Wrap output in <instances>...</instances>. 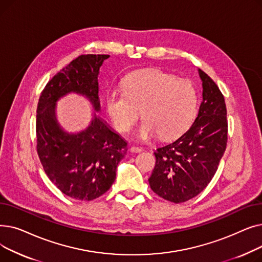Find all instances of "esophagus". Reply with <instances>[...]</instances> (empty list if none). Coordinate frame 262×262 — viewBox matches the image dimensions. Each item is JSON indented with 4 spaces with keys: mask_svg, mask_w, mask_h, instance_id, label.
Here are the masks:
<instances>
[{
    "mask_svg": "<svg viewBox=\"0 0 262 262\" xmlns=\"http://www.w3.org/2000/svg\"><path fill=\"white\" fill-rule=\"evenodd\" d=\"M130 152H133V153H139V152H142L143 150V148L142 147H139V146H135V145H133V146H130Z\"/></svg>",
    "mask_w": 262,
    "mask_h": 262,
    "instance_id": "1",
    "label": "esophagus"
}]
</instances>
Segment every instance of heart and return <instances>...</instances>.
<instances>
[{
  "label": "heart",
  "mask_w": 262,
  "mask_h": 262,
  "mask_svg": "<svg viewBox=\"0 0 262 262\" xmlns=\"http://www.w3.org/2000/svg\"><path fill=\"white\" fill-rule=\"evenodd\" d=\"M106 109L120 133L128 132L141 112L144 120L139 128L140 138L160 135L162 139H171L193 122L198 92L188 80L159 70H145L124 80V91H110Z\"/></svg>",
  "instance_id": "b5f03b06"
}]
</instances>
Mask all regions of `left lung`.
Segmentation results:
<instances>
[{
    "label": "left lung",
    "mask_w": 262,
    "mask_h": 262,
    "mask_svg": "<svg viewBox=\"0 0 262 262\" xmlns=\"http://www.w3.org/2000/svg\"><path fill=\"white\" fill-rule=\"evenodd\" d=\"M203 102L191 127L174 142L156 149L148 183L157 195L175 204L195 198L214 176L227 143L224 96L215 82L199 70Z\"/></svg>",
    "instance_id": "8db88e82"
}]
</instances>
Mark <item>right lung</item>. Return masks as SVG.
I'll use <instances>...</instances> for the list:
<instances>
[{
  "instance_id": "1",
  "label": "right lung",
  "mask_w": 262,
  "mask_h": 262,
  "mask_svg": "<svg viewBox=\"0 0 262 262\" xmlns=\"http://www.w3.org/2000/svg\"><path fill=\"white\" fill-rule=\"evenodd\" d=\"M108 57L80 55L48 82L37 106V153L41 164L63 194L78 201L98 199L110 189L127 143L95 115L84 132H63L55 117V104L67 93L76 92L87 96L99 112V71Z\"/></svg>"
}]
</instances>
